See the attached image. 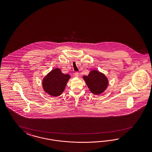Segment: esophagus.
Returning a JSON list of instances; mask_svg holds the SVG:
<instances>
[{
    "mask_svg": "<svg viewBox=\"0 0 152 152\" xmlns=\"http://www.w3.org/2000/svg\"><path fill=\"white\" fill-rule=\"evenodd\" d=\"M75 76L76 77H78V76H79V73H78V72H76L75 73Z\"/></svg>",
    "mask_w": 152,
    "mask_h": 152,
    "instance_id": "1",
    "label": "esophagus"
}]
</instances>
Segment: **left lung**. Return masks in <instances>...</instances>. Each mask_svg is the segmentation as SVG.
I'll return each mask as SVG.
<instances>
[{"mask_svg":"<svg viewBox=\"0 0 152 152\" xmlns=\"http://www.w3.org/2000/svg\"><path fill=\"white\" fill-rule=\"evenodd\" d=\"M83 78L90 91L95 95H100L104 92L109 85L106 76L95 69L91 71L88 76H83Z\"/></svg>","mask_w":152,"mask_h":152,"instance_id":"left-lung-1","label":"left lung"}]
</instances>
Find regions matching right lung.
I'll return each mask as SVG.
<instances>
[{"label":"right lung","mask_w":152,"mask_h":152,"mask_svg":"<svg viewBox=\"0 0 152 152\" xmlns=\"http://www.w3.org/2000/svg\"><path fill=\"white\" fill-rule=\"evenodd\" d=\"M70 78V75L63 74L60 69H52L42 80L43 90L52 96H60L64 92Z\"/></svg>","instance_id":"obj_1"}]
</instances>
